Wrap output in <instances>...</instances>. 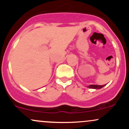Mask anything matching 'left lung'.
<instances>
[{
	"label": "left lung",
	"instance_id": "1",
	"mask_svg": "<svg viewBox=\"0 0 129 129\" xmlns=\"http://www.w3.org/2000/svg\"><path fill=\"white\" fill-rule=\"evenodd\" d=\"M106 85H88V88H93V89H100V88H103V87H104Z\"/></svg>",
	"mask_w": 129,
	"mask_h": 129
}]
</instances>
